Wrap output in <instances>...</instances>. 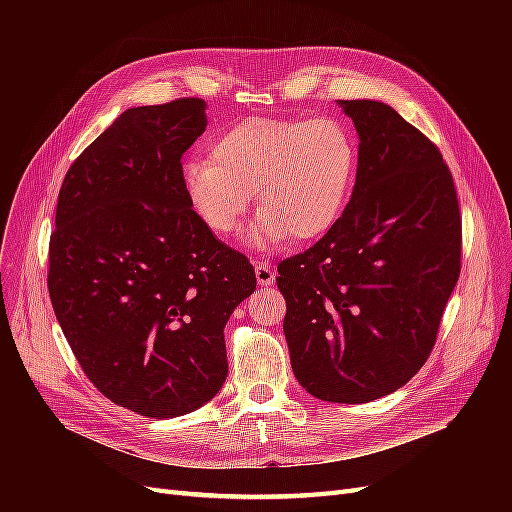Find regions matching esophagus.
<instances>
[{
  "instance_id": "1",
  "label": "esophagus",
  "mask_w": 512,
  "mask_h": 512,
  "mask_svg": "<svg viewBox=\"0 0 512 512\" xmlns=\"http://www.w3.org/2000/svg\"><path fill=\"white\" fill-rule=\"evenodd\" d=\"M255 276H257L259 286H270L276 282L274 270L265 261H255Z\"/></svg>"
}]
</instances>
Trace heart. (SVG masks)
<instances>
[{
  "label": "heart",
  "mask_w": 512,
  "mask_h": 512,
  "mask_svg": "<svg viewBox=\"0 0 512 512\" xmlns=\"http://www.w3.org/2000/svg\"><path fill=\"white\" fill-rule=\"evenodd\" d=\"M355 170V147L332 118H245L209 143V159L182 166V188L199 220L230 236L257 195L263 209L242 240L276 249L324 236L340 218Z\"/></svg>",
  "instance_id": "b5f03b06"
}]
</instances>
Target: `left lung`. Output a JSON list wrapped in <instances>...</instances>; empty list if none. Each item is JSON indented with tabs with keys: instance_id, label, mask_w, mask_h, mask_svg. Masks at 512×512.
Segmentation results:
<instances>
[{
	"instance_id": "left-lung-1",
	"label": "left lung",
	"mask_w": 512,
	"mask_h": 512,
	"mask_svg": "<svg viewBox=\"0 0 512 512\" xmlns=\"http://www.w3.org/2000/svg\"><path fill=\"white\" fill-rule=\"evenodd\" d=\"M338 105L359 134L351 201L276 282L294 378L357 405L405 386L432 353L461 272V213L442 153L394 107Z\"/></svg>"
}]
</instances>
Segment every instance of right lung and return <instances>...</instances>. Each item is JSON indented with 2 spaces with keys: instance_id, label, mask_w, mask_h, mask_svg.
<instances>
[{
  "instance_id": "obj_1",
  "label": "right lung",
  "mask_w": 512,
  "mask_h": 512,
  "mask_svg": "<svg viewBox=\"0 0 512 512\" xmlns=\"http://www.w3.org/2000/svg\"><path fill=\"white\" fill-rule=\"evenodd\" d=\"M203 99L130 107L70 166L49 240V297L95 388L143 417L193 413L226 382L224 328L257 288L199 220L182 153Z\"/></svg>"
}]
</instances>
